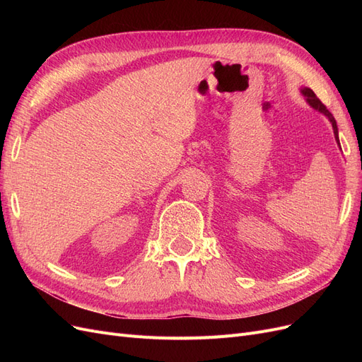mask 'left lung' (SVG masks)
Here are the masks:
<instances>
[{
  "label": "left lung",
  "instance_id": "obj_1",
  "mask_svg": "<svg viewBox=\"0 0 362 362\" xmlns=\"http://www.w3.org/2000/svg\"><path fill=\"white\" fill-rule=\"evenodd\" d=\"M302 93L306 96V100H308V103H310L311 107H314L315 110H319L320 113H323L325 116H327V119L331 120L332 128H334V134H335V140L338 141V145H339V140H338V128H337V122H335V119H334L332 113H331L329 110H327L326 105L319 100V98L315 96V93H314L311 89H302Z\"/></svg>",
  "mask_w": 362,
  "mask_h": 362
}]
</instances>
